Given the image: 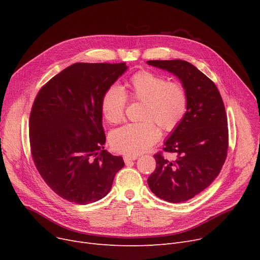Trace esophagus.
<instances>
[{
  "instance_id": "1",
  "label": "esophagus",
  "mask_w": 260,
  "mask_h": 260,
  "mask_svg": "<svg viewBox=\"0 0 260 260\" xmlns=\"http://www.w3.org/2000/svg\"><path fill=\"white\" fill-rule=\"evenodd\" d=\"M138 159V156H124V161L125 163H128L131 161H135Z\"/></svg>"
}]
</instances>
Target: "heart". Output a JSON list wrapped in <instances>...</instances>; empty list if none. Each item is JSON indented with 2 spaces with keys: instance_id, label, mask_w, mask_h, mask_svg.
<instances>
[{
  "instance_id": "obj_1",
  "label": "heart",
  "mask_w": 260,
  "mask_h": 260,
  "mask_svg": "<svg viewBox=\"0 0 260 260\" xmlns=\"http://www.w3.org/2000/svg\"><path fill=\"white\" fill-rule=\"evenodd\" d=\"M126 97L143 103L141 123H131L113 132L111 145L118 153L139 155L155 144L160 131L171 132L180 124L187 111V94L177 82L151 72L135 74L124 90L109 87L101 100V111L107 122L117 124L124 118Z\"/></svg>"
}]
</instances>
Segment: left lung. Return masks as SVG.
<instances>
[{
	"label": "left lung",
	"instance_id": "8db88e82",
	"mask_svg": "<svg viewBox=\"0 0 260 260\" xmlns=\"http://www.w3.org/2000/svg\"><path fill=\"white\" fill-rule=\"evenodd\" d=\"M147 64L176 76L187 94L186 114L163 147L176 159L170 161L156 154V170L147 179L157 197L179 203L202 192L220 173L229 145L225 108L214 82L193 64L183 60Z\"/></svg>",
	"mask_w": 260,
	"mask_h": 260
}]
</instances>
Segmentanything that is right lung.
I'll list each match as a JSON object with an SVG mask.
<instances>
[{"label":"right lung","mask_w":260,"mask_h":260,"mask_svg":"<svg viewBox=\"0 0 260 260\" xmlns=\"http://www.w3.org/2000/svg\"><path fill=\"white\" fill-rule=\"evenodd\" d=\"M126 70L125 63H75L37 95L29 118L32 159L63 199L78 204L102 199L124 167L121 156L103 149L101 100Z\"/></svg>","instance_id":"add662e5"}]
</instances>
